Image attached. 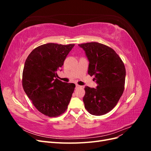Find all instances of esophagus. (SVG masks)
Wrapping results in <instances>:
<instances>
[{"instance_id": "obj_1", "label": "esophagus", "mask_w": 151, "mask_h": 151, "mask_svg": "<svg viewBox=\"0 0 151 151\" xmlns=\"http://www.w3.org/2000/svg\"><path fill=\"white\" fill-rule=\"evenodd\" d=\"M76 88H82V86H79V85H78V84H76Z\"/></svg>"}]
</instances>
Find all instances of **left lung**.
I'll use <instances>...</instances> for the list:
<instances>
[{
	"label": "left lung",
	"instance_id": "1",
	"mask_svg": "<svg viewBox=\"0 0 151 151\" xmlns=\"http://www.w3.org/2000/svg\"><path fill=\"white\" fill-rule=\"evenodd\" d=\"M89 61L88 74L95 76L96 88L86 86L84 106L90 114L100 116L112 110L125 88L126 70L121 58L106 45L91 42L79 44Z\"/></svg>",
	"mask_w": 151,
	"mask_h": 151
}]
</instances>
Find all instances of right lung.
Wrapping results in <instances>:
<instances>
[{
  "mask_svg": "<svg viewBox=\"0 0 151 151\" xmlns=\"http://www.w3.org/2000/svg\"><path fill=\"white\" fill-rule=\"evenodd\" d=\"M74 45L44 44L35 48L26 60L22 88L35 108L47 116L62 115L70 101L76 85L55 77Z\"/></svg>",
  "mask_w": 151,
  "mask_h": 151,
  "instance_id": "right-lung-1",
  "label": "right lung"
}]
</instances>
